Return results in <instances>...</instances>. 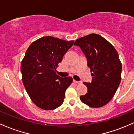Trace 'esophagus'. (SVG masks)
Returning a JSON list of instances; mask_svg holds the SVG:
<instances>
[{
	"label": "esophagus",
	"instance_id": "esophagus-1",
	"mask_svg": "<svg viewBox=\"0 0 134 134\" xmlns=\"http://www.w3.org/2000/svg\"><path fill=\"white\" fill-rule=\"evenodd\" d=\"M73 82H74V83H76V84H81V83H82V82H79V81H76V80H73Z\"/></svg>",
	"mask_w": 134,
	"mask_h": 134
}]
</instances>
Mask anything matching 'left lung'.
Returning <instances> with one entry per match:
<instances>
[{
  "label": "left lung",
  "mask_w": 134,
  "mask_h": 134,
  "mask_svg": "<svg viewBox=\"0 0 134 134\" xmlns=\"http://www.w3.org/2000/svg\"><path fill=\"white\" fill-rule=\"evenodd\" d=\"M74 45L81 48L91 69L92 81L83 82L87 94L80 96L82 103L91 108H100L111 100L121 82V63L115 48L98 34L81 37Z\"/></svg>",
  "instance_id": "8db88e82"
}]
</instances>
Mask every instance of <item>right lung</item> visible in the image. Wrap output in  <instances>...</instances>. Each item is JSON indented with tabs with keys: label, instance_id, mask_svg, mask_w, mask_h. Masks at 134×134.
<instances>
[{
	"label": "right lung",
	"instance_id": "1",
	"mask_svg": "<svg viewBox=\"0 0 134 134\" xmlns=\"http://www.w3.org/2000/svg\"><path fill=\"white\" fill-rule=\"evenodd\" d=\"M73 42L46 36L33 42L27 49L21 64L22 80L37 107L52 110L63 104L73 79L61 77L55 70Z\"/></svg>",
	"mask_w": 134,
	"mask_h": 134
}]
</instances>
